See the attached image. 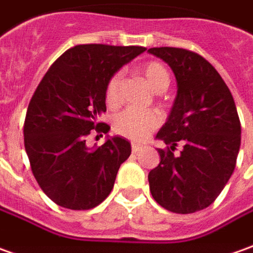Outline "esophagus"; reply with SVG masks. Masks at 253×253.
I'll use <instances>...</instances> for the list:
<instances>
[{
    "label": "esophagus",
    "instance_id": "esophagus-1",
    "mask_svg": "<svg viewBox=\"0 0 253 253\" xmlns=\"http://www.w3.org/2000/svg\"><path fill=\"white\" fill-rule=\"evenodd\" d=\"M142 149V145L141 144H135V142H131V151L133 152H138Z\"/></svg>",
    "mask_w": 253,
    "mask_h": 253
}]
</instances>
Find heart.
I'll return each mask as SVG.
<instances>
[{
  "instance_id": "1",
  "label": "heart",
  "mask_w": 253,
  "mask_h": 253,
  "mask_svg": "<svg viewBox=\"0 0 253 253\" xmlns=\"http://www.w3.org/2000/svg\"><path fill=\"white\" fill-rule=\"evenodd\" d=\"M141 73L148 82L152 90L162 92L170 84V76L168 69L162 63L151 61L141 66ZM120 83L122 73H115L105 87V102L108 106H116L120 102ZM162 115L158 111H138L127 108L113 118L115 133L134 141H142L148 137L155 128L162 125Z\"/></svg>"
}]
</instances>
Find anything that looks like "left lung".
<instances>
[{
	"label": "left lung",
	"mask_w": 253,
	"mask_h": 253,
	"mask_svg": "<svg viewBox=\"0 0 253 253\" xmlns=\"http://www.w3.org/2000/svg\"><path fill=\"white\" fill-rule=\"evenodd\" d=\"M169 65L177 97L156 138L161 162L148 174L149 190L173 213H194L214 202L227 184L241 145V123L227 84L204 56L174 47L149 48ZM183 149L174 156L176 145Z\"/></svg>",
	"instance_id": "left-lung-1"
}]
</instances>
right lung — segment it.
Instances as JSON below:
<instances>
[{
	"label": "right lung",
	"mask_w": 253,
	"mask_h": 253,
	"mask_svg": "<svg viewBox=\"0 0 253 253\" xmlns=\"http://www.w3.org/2000/svg\"><path fill=\"white\" fill-rule=\"evenodd\" d=\"M144 47L80 44L51 65L33 94L23 126L33 176L48 198L72 211L98 206L112 191L120 165L131 154L128 141L108 138L88 149L91 130L108 133L98 122L106 112L105 87Z\"/></svg>",
	"instance_id": "obj_1"
}]
</instances>
